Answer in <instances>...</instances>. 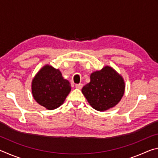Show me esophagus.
Here are the masks:
<instances>
[{
  "mask_svg": "<svg viewBox=\"0 0 158 158\" xmlns=\"http://www.w3.org/2000/svg\"><path fill=\"white\" fill-rule=\"evenodd\" d=\"M75 87L77 88V89H81V88L83 87V84H76V85H75Z\"/></svg>",
  "mask_w": 158,
  "mask_h": 158,
  "instance_id": "1",
  "label": "esophagus"
}]
</instances>
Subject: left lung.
I'll list each match as a JSON object with an SVG mask.
<instances>
[{"mask_svg": "<svg viewBox=\"0 0 158 158\" xmlns=\"http://www.w3.org/2000/svg\"><path fill=\"white\" fill-rule=\"evenodd\" d=\"M125 88L123 77L106 65L90 74V81L82 88L81 92L93 109L105 111L121 101Z\"/></svg>", "mask_w": 158, "mask_h": 158, "instance_id": "1", "label": "left lung"}]
</instances>
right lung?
I'll use <instances>...</instances> for the list:
<instances>
[{"label": "right lung", "mask_w": 158, "mask_h": 158, "mask_svg": "<svg viewBox=\"0 0 158 158\" xmlns=\"http://www.w3.org/2000/svg\"><path fill=\"white\" fill-rule=\"evenodd\" d=\"M32 94L37 103L49 110L62 105L71 90V85L60 71L46 65L32 80Z\"/></svg>", "instance_id": "add662e5"}]
</instances>
